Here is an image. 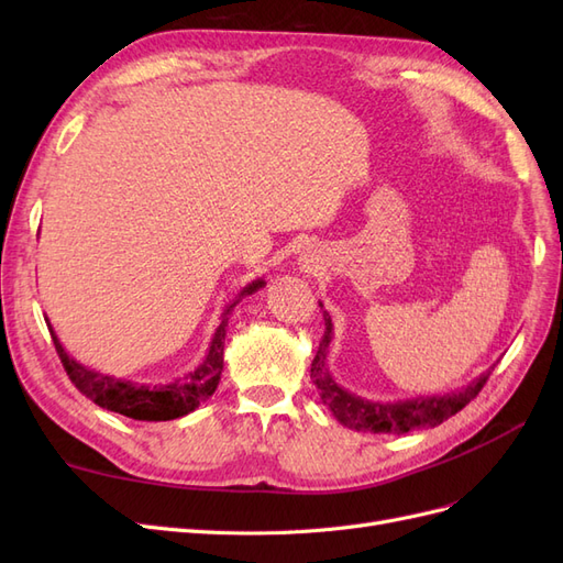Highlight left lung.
I'll return each mask as SVG.
<instances>
[{
	"instance_id": "obj_1",
	"label": "left lung",
	"mask_w": 563,
	"mask_h": 563,
	"mask_svg": "<svg viewBox=\"0 0 563 563\" xmlns=\"http://www.w3.org/2000/svg\"><path fill=\"white\" fill-rule=\"evenodd\" d=\"M319 308H323L321 302ZM323 323H327V331H323L319 350L312 360L310 378L319 389L323 406H329V411L335 416V420L356 432L406 434L411 430L437 428V424L449 420L457 411H463V408L479 395L490 376V371H486L467 387H463L460 391H451V395H444V397H418V399H406L397 404L368 401L356 395H350L347 389H343L333 380V376L327 368V354L333 338V323L327 310H323Z\"/></svg>"
}]
</instances>
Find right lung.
I'll return each instance as SVG.
<instances>
[{"instance_id": "1", "label": "right lung", "mask_w": 563, "mask_h": 563, "mask_svg": "<svg viewBox=\"0 0 563 563\" xmlns=\"http://www.w3.org/2000/svg\"><path fill=\"white\" fill-rule=\"evenodd\" d=\"M263 286H265L263 279H255L242 288V294L228 305L223 314H220L223 321H220V327L213 333L211 347L207 356H203V362L195 371L187 373V376L166 385H141V383H131L114 376H106V373H98L89 366L75 362L60 345L54 329L48 331H51V338H54L60 364L67 371V378L73 380V385L81 391L84 397H89L100 408H108V411L122 413L133 420H147V422L176 420L192 413L201 401H207L216 391L220 383V373H223V350H225V333H228L225 329H228L230 314L234 312L236 302H240L244 296L255 294Z\"/></svg>"}]
</instances>
